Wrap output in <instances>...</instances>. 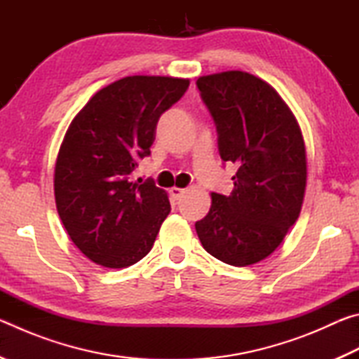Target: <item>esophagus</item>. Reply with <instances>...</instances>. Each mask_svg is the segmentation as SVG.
Listing matches in <instances>:
<instances>
[{
  "label": "esophagus",
  "mask_w": 359,
  "mask_h": 359,
  "mask_svg": "<svg viewBox=\"0 0 359 359\" xmlns=\"http://www.w3.org/2000/svg\"><path fill=\"white\" fill-rule=\"evenodd\" d=\"M169 193H171V196L174 198V199H179V198H182L184 196V194L187 193V188H179V187H172L171 190H169Z\"/></svg>",
  "instance_id": "34e87169"
}]
</instances>
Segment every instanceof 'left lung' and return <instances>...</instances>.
<instances>
[{
	"mask_svg": "<svg viewBox=\"0 0 359 359\" xmlns=\"http://www.w3.org/2000/svg\"><path fill=\"white\" fill-rule=\"evenodd\" d=\"M196 85L217 125L222 160L238 171L229 196L212 193L209 214L194 228L212 257L250 266L282 244L301 214L306 144L287 102L259 77L224 71Z\"/></svg>",
	"mask_w": 359,
	"mask_h": 359,
	"instance_id": "obj_1",
	"label": "left lung"
}]
</instances>
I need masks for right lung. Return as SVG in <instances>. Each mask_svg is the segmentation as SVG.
<instances>
[{
  "label": "right lung",
  "mask_w": 359,
  "mask_h": 359,
  "mask_svg": "<svg viewBox=\"0 0 359 359\" xmlns=\"http://www.w3.org/2000/svg\"><path fill=\"white\" fill-rule=\"evenodd\" d=\"M188 79L130 76L96 92L66 131L55 163V203L71 241L93 263L120 269L147 255L171 212L168 193L130 175L150 155L158 118Z\"/></svg>",
  "instance_id": "obj_1"
}]
</instances>
